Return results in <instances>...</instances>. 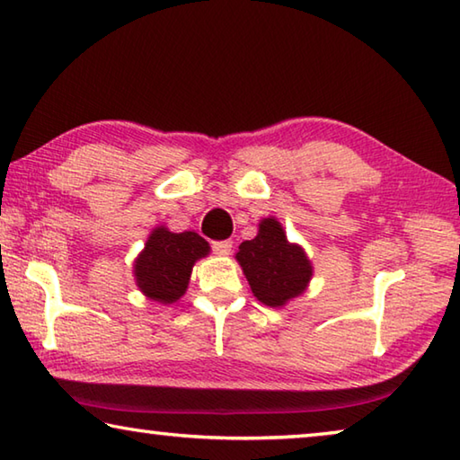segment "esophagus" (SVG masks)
Instances as JSON below:
<instances>
[{"label": "esophagus", "instance_id": "34e87169", "mask_svg": "<svg viewBox=\"0 0 460 460\" xmlns=\"http://www.w3.org/2000/svg\"><path fill=\"white\" fill-rule=\"evenodd\" d=\"M212 251H214L216 254H220V256L230 254L232 243H230V240H217V243H212Z\"/></svg>", "mask_w": 460, "mask_h": 460}]
</instances>
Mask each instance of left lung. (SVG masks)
<instances>
[{
  "label": "left lung",
  "instance_id": "obj_1",
  "mask_svg": "<svg viewBox=\"0 0 460 460\" xmlns=\"http://www.w3.org/2000/svg\"><path fill=\"white\" fill-rule=\"evenodd\" d=\"M236 261L256 299L269 307H283L303 295L313 277L307 254L288 243L277 217H264L259 234L238 246Z\"/></svg>",
  "mask_w": 460,
  "mask_h": 460
}]
</instances>
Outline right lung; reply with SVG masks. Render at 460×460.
<instances>
[{"label": "right lung", "instance_id": "right-lung-1", "mask_svg": "<svg viewBox=\"0 0 460 460\" xmlns=\"http://www.w3.org/2000/svg\"><path fill=\"white\" fill-rule=\"evenodd\" d=\"M209 254V244L196 232H169L159 226L149 234L133 264L139 291L157 303H175L185 293L196 261Z\"/></svg>", "mask_w": 460, "mask_h": 460}]
</instances>
